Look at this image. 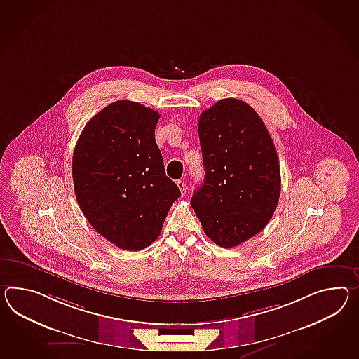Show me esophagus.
Here are the masks:
<instances>
[{"mask_svg":"<svg viewBox=\"0 0 359 359\" xmlns=\"http://www.w3.org/2000/svg\"><path fill=\"white\" fill-rule=\"evenodd\" d=\"M176 185H177V188L180 189L182 196H185V193H187V185L184 183V180H177V182H176Z\"/></svg>","mask_w":359,"mask_h":359,"instance_id":"esophagus-1","label":"esophagus"}]
</instances>
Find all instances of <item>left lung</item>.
Here are the masks:
<instances>
[{"label":"left lung","mask_w":359,"mask_h":359,"mask_svg":"<svg viewBox=\"0 0 359 359\" xmlns=\"http://www.w3.org/2000/svg\"><path fill=\"white\" fill-rule=\"evenodd\" d=\"M205 180L191 205L203 232L233 248L267 226L280 197V165L264 123L252 106L220 100L198 121Z\"/></svg>","instance_id":"8db88e82"}]
</instances>
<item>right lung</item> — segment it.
I'll list each match as a JSON object with an SVG mask.
<instances>
[{
    "mask_svg": "<svg viewBox=\"0 0 359 359\" xmlns=\"http://www.w3.org/2000/svg\"><path fill=\"white\" fill-rule=\"evenodd\" d=\"M156 110L115 101L86 124L72 156L80 209L110 243L137 252L157 240L180 189L165 174Z\"/></svg>",
    "mask_w": 359,
    "mask_h": 359,
    "instance_id": "obj_1",
    "label": "right lung"
}]
</instances>
